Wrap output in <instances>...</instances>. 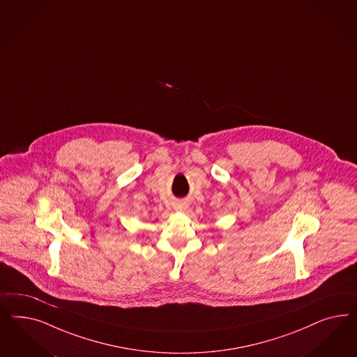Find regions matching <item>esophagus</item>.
<instances>
[{
	"label": "esophagus",
	"mask_w": 357,
	"mask_h": 357,
	"mask_svg": "<svg viewBox=\"0 0 357 357\" xmlns=\"http://www.w3.org/2000/svg\"><path fill=\"white\" fill-rule=\"evenodd\" d=\"M181 209H182V206H181Z\"/></svg>",
	"instance_id": "1"
}]
</instances>
